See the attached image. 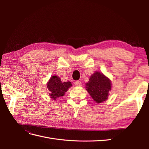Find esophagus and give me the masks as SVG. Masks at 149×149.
<instances>
[{
	"label": "esophagus",
	"mask_w": 149,
	"mask_h": 149,
	"mask_svg": "<svg viewBox=\"0 0 149 149\" xmlns=\"http://www.w3.org/2000/svg\"><path fill=\"white\" fill-rule=\"evenodd\" d=\"M82 83L81 81H76L74 82V85L76 86H81Z\"/></svg>",
	"instance_id": "obj_1"
}]
</instances>
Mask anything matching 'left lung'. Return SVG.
I'll list each match as a JSON object with an SVG mask.
<instances>
[{"label":"left lung","instance_id":"8db88e82","mask_svg":"<svg viewBox=\"0 0 149 149\" xmlns=\"http://www.w3.org/2000/svg\"><path fill=\"white\" fill-rule=\"evenodd\" d=\"M86 88L94 101L101 103L107 100L111 90V81L102 73L96 71L86 83Z\"/></svg>","mask_w":149,"mask_h":149}]
</instances>
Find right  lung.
I'll use <instances>...</instances> for the list:
<instances>
[{"instance_id":"obj_1","label":"right lung","mask_w":149,"mask_h":149,"mask_svg":"<svg viewBox=\"0 0 149 149\" xmlns=\"http://www.w3.org/2000/svg\"><path fill=\"white\" fill-rule=\"evenodd\" d=\"M71 86V82H62L59 77L52 76L47 83L49 96L53 100H58L60 97L64 96L65 93Z\"/></svg>"}]
</instances>
